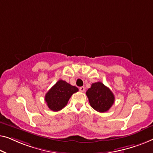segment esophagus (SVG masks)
Here are the masks:
<instances>
[{
    "instance_id": "esophagus-1",
    "label": "esophagus",
    "mask_w": 153,
    "mask_h": 153,
    "mask_svg": "<svg viewBox=\"0 0 153 153\" xmlns=\"http://www.w3.org/2000/svg\"><path fill=\"white\" fill-rule=\"evenodd\" d=\"M79 91L84 92L85 91V87H80L79 88Z\"/></svg>"
}]
</instances>
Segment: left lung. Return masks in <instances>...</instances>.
<instances>
[{
  "label": "left lung",
  "instance_id": "obj_1",
  "mask_svg": "<svg viewBox=\"0 0 153 153\" xmlns=\"http://www.w3.org/2000/svg\"><path fill=\"white\" fill-rule=\"evenodd\" d=\"M91 107L98 112L108 111L114 102V96L110 89L100 82L93 83L86 92Z\"/></svg>",
  "mask_w": 153,
  "mask_h": 153
}]
</instances>
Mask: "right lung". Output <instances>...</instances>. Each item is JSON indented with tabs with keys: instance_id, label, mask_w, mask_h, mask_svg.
Wrapping results in <instances>:
<instances>
[{
	"instance_id": "1",
	"label": "right lung",
	"mask_w": 153,
	"mask_h": 153,
	"mask_svg": "<svg viewBox=\"0 0 153 153\" xmlns=\"http://www.w3.org/2000/svg\"><path fill=\"white\" fill-rule=\"evenodd\" d=\"M77 91H78V89L76 87L59 79L47 92L45 96V101L51 110L59 111L67 105L71 96Z\"/></svg>"
}]
</instances>
